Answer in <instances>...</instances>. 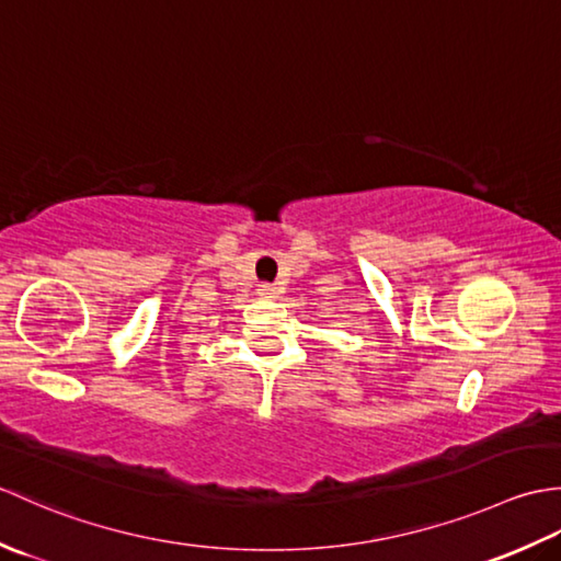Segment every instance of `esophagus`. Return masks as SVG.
I'll list each match as a JSON object with an SVG mask.
<instances>
[{
    "label": "esophagus",
    "mask_w": 561,
    "mask_h": 561,
    "mask_svg": "<svg viewBox=\"0 0 561 561\" xmlns=\"http://www.w3.org/2000/svg\"><path fill=\"white\" fill-rule=\"evenodd\" d=\"M260 296H265V299H274V296H277V287H272V284H260Z\"/></svg>",
    "instance_id": "1"
}]
</instances>
